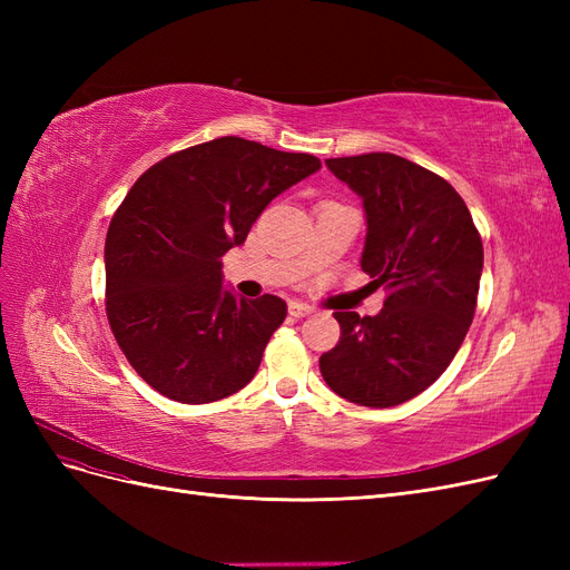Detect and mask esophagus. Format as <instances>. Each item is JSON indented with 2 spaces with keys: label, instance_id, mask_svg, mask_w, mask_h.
Listing matches in <instances>:
<instances>
[{
  "label": "esophagus",
  "instance_id": "34e87169",
  "mask_svg": "<svg viewBox=\"0 0 570 570\" xmlns=\"http://www.w3.org/2000/svg\"><path fill=\"white\" fill-rule=\"evenodd\" d=\"M312 312H314L312 306L299 304V302H289V316H295V318H304V316H308V314H312Z\"/></svg>",
  "mask_w": 570,
  "mask_h": 570
}]
</instances>
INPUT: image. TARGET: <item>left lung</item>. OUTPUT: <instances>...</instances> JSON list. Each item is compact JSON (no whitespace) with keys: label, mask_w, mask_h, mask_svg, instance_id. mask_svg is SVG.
Listing matches in <instances>:
<instances>
[{"label":"left lung","mask_w":570,"mask_h":570,"mask_svg":"<svg viewBox=\"0 0 570 570\" xmlns=\"http://www.w3.org/2000/svg\"><path fill=\"white\" fill-rule=\"evenodd\" d=\"M364 202L361 271L387 297L375 316L335 312L340 342L318 361L342 400L387 409L433 385L469 333L482 243L469 206L444 178L390 151L325 159Z\"/></svg>","instance_id":"8db88e82"}]
</instances>
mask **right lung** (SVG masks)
<instances>
[{"instance_id":"add662e5","label":"right lung","mask_w":570,"mask_h":570,"mask_svg":"<svg viewBox=\"0 0 570 570\" xmlns=\"http://www.w3.org/2000/svg\"><path fill=\"white\" fill-rule=\"evenodd\" d=\"M318 168L312 154L228 135L170 154L135 180L107 233V316L147 385L180 404H209L256 375L287 304L235 297L220 256Z\"/></svg>"}]
</instances>
